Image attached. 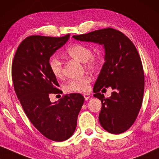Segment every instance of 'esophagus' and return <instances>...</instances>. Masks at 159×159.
I'll list each match as a JSON object with an SVG mask.
<instances>
[{
	"mask_svg": "<svg viewBox=\"0 0 159 159\" xmlns=\"http://www.w3.org/2000/svg\"><path fill=\"white\" fill-rule=\"evenodd\" d=\"M84 99H85V100H88L89 98H90V94H89V93H86V94H84Z\"/></svg>",
	"mask_w": 159,
	"mask_h": 159,
	"instance_id": "obj_1",
	"label": "esophagus"
}]
</instances>
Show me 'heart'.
Segmentation results:
<instances>
[{
    "mask_svg": "<svg viewBox=\"0 0 159 159\" xmlns=\"http://www.w3.org/2000/svg\"><path fill=\"white\" fill-rule=\"evenodd\" d=\"M71 58L85 63L86 68L91 70L97 69L101 65L100 58L93 55V50L84 44H75L66 51ZM50 68L52 75L57 79L62 76V63L58 57L52 56L50 60ZM91 79L88 76L79 79H73L66 85V89L69 93H85L89 89Z\"/></svg>",
    "mask_w": 159,
    "mask_h": 159,
    "instance_id": "heart-1",
    "label": "heart"
}]
</instances>
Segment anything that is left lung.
<instances>
[{"mask_svg":"<svg viewBox=\"0 0 159 159\" xmlns=\"http://www.w3.org/2000/svg\"><path fill=\"white\" fill-rule=\"evenodd\" d=\"M73 37L103 45L105 62L93 89V97L102 102L99 122L109 133H124L135 121L143 97L144 72L137 49L128 37L111 28ZM108 87L114 91L106 99L99 91Z\"/></svg>","mask_w":159,"mask_h":159,"instance_id":"obj_1","label":"left lung"}]
</instances>
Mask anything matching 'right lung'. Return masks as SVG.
Instances as JSON below:
<instances>
[{
  "label": "right lung",
  "instance_id": "1",
  "mask_svg": "<svg viewBox=\"0 0 159 159\" xmlns=\"http://www.w3.org/2000/svg\"><path fill=\"white\" fill-rule=\"evenodd\" d=\"M62 37L34 35L24 39L12 63L15 92L32 125L48 139L64 141L74 133L84 102L80 93L66 95L51 102L50 93H60L59 84L50 68V58L68 42Z\"/></svg>",
  "mask_w": 159,
  "mask_h": 159
}]
</instances>
